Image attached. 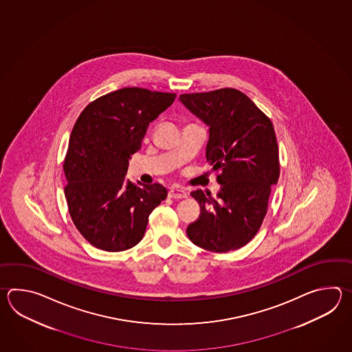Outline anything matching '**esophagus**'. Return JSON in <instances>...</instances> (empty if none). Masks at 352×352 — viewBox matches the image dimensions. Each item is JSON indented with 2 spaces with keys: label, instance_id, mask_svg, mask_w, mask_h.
I'll return each mask as SVG.
<instances>
[{
  "label": "esophagus",
  "instance_id": "esophagus-1",
  "mask_svg": "<svg viewBox=\"0 0 352 352\" xmlns=\"http://www.w3.org/2000/svg\"><path fill=\"white\" fill-rule=\"evenodd\" d=\"M168 196L173 197V199H185L187 197L186 191L177 188V187H173L170 191H168Z\"/></svg>",
  "mask_w": 352,
  "mask_h": 352
}]
</instances>
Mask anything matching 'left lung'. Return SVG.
Segmentation results:
<instances>
[{
    "mask_svg": "<svg viewBox=\"0 0 352 352\" xmlns=\"http://www.w3.org/2000/svg\"><path fill=\"white\" fill-rule=\"evenodd\" d=\"M179 102L209 127L206 160L220 171L221 188L196 190L200 217L187 226L195 245L215 253L244 247L267 214L272 186L279 179V155L270 118L239 90L181 94Z\"/></svg>",
    "mask_w": 352,
    "mask_h": 352,
    "instance_id": "8db88e82",
    "label": "left lung"
}]
</instances>
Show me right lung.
<instances>
[{
  "label": "right lung",
  "instance_id": "right-lung-1",
  "mask_svg": "<svg viewBox=\"0 0 352 352\" xmlns=\"http://www.w3.org/2000/svg\"><path fill=\"white\" fill-rule=\"evenodd\" d=\"M175 98V93L123 88L91 102L76 120L64 161L65 197L76 229L98 249L135 247L152 210L167 197L162 185H135L126 173L148 124Z\"/></svg>",
  "mask_w": 352,
  "mask_h": 352
}]
</instances>
